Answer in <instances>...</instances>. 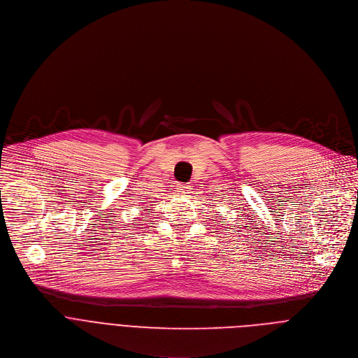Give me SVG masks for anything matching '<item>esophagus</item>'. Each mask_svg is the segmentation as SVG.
<instances>
[{
  "label": "esophagus",
  "mask_w": 358,
  "mask_h": 358,
  "mask_svg": "<svg viewBox=\"0 0 358 358\" xmlns=\"http://www.w3.org/2000/svg\"><path fill=\"white\" fill-rule=\"evenodd\" d=\"M176 189H178V192H179L180 194H189V193H190L192 186H189V185H183V183H179V185L176 186Z\"/></svg>",
  "instance_id": "1"
}]
</instances>
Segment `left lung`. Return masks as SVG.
Listing matches in <instances>:
<instances>
[{"label": "left lung", "instance_id": "1", "mask_svg": "<svg viewBox=\"0 0 358 358\" xmlns=\"http://www.w3.org/2000/svg\"><path fill=\"white\" fill-rule=\"evenodd\" d=\"M220 216H222V214H220Z\"/></svg>", "mask_w": 358, "mask_h": 358}]
</instances>
